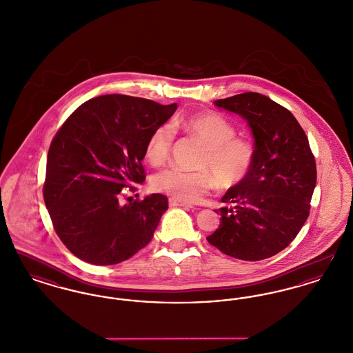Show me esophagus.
<instances>
[{"mask_svg":"<svg viewBox=\"0 0 353 353\" xmlns=\"http://www.w3.org/2000/svg\"><path fill=\"white\" fill-rule=\"evenodd\" d=\"M169 206L172 208H194L192 203H188V202L179 201V200H174V199H169Z\"/></svg>","mask_w":353,"mask_h":353,"instance_id":"esophagus-1","label":"esophagus"}]
</instances>
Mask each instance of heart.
Wrapping results in <instances>:
<instances>
[{"mask_svg":"<svg viewBox=\"0 0 353 353\" xmlns=\"http://www.w3.org/2000/svg\"><path fill=\"white\" fill-rule=\"evenodd\" d=\"M181 127L205 145L199 163L201 169L194 172L165 169L153 177L154 190L179 201L194 202L216 185L221 189H229L248 177L254 161V147L249 140L235 136V127L228 119L206 112L185 119ZM170 145V127H157L145 145L147 160L152 165H161L168 159Z\"/></svg>","mask_w":353,"mask_h":353,"instance_id":"heart-1","label":"heart"}]
</instances>
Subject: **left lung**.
Listing matches in <instances>:
<instances>
[{
	"label": "left lung",
	"mask_w": 353,
	"mask_h": 353,
	"mask_svg": "<svg viewBox=\"0 0 353 353\" xmlns=\"http://www.w3.org/2000/svg\"><path fill=\"white\" fill-rule=\"evenodd\" d=\"M245 119L254 137L248 177L230 188L219 229L206 236L219 252L242 261H261L285 249L310 214L316 164L308 139L294 115L258 92L214 101Z\"/></svg>",
	"instance_id": "left-lung-1"
}]
</instances>
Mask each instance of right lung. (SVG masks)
Instances as JSON below:
<instances>
[{"mask_svg":"<svg viewBox=\"0 0 353 353\" xmlns=\"http://www.w3.org/2000/svg\"><path fill=\"white\" fill-rule=\"evenodd\" d=\"M177 104L103 95L79 105L54 136L43 199L55 233L91 265H117L151 242L168 199L153 193L121 203V190L145 180L150 134Z\"/></svg>","mask_w":353,"mask_h":353,"instance_id":"add662e5","label":"right lung"}]
</instances>
